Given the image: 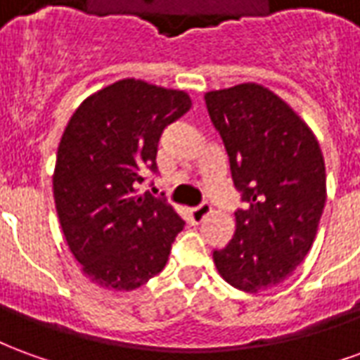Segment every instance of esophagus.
<instances>
[{"instance_id":"34e87169","label":"esophagus","mask_w":360,"mask_h":360,"mask_svg":"<svg viewBox=\"0 0 360 360\" xmlns=\"http://www.w3.org/2000/svg\"><path fill=\"white\" fill-rule=\"evenodd\" d=\"M210 204H200V206H196V208H193V210L188 212V218H191V221H193V224H200V221H202L204 218H206V216H208V214H210Z\"/></svg>"}]
</instances>
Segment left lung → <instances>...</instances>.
Returning <instances> with one entry per match:
<instances>
[{"label":"left lung","instance_id":"obj_1","mask_svg":"<svg viewBox=\"0 0 360 360\" xmlns=\"http://www.w3.org/2000/svg\"><path fill=\"white\" fill-rule=\"evenodd\" d=\"M204 100L247 204L235 212L233 239L214 250V264L235 289L260 293L293 276L314 243L324 156L301 115L262 84L210 90Z\"/></svg>","mask_w":360,"mask_h":360}]
</instances>
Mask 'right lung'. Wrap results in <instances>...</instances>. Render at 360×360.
<instances>
[{
	"instance_id": "add662e5",
	"label": "right lung",
	"mask_w": 360,
	"mask_h": 360,
	"mask_svg": "<svg viewBox=\"0 0 360 360\" xmlns=\"http://www.w3.org/2000/svg\"><path fill=\"white\" fill-rule=\"evenodd\" d=\"M185 90L123 79L90 94L59 141L53 200L71 255L108 291H134L164 270L185 221L169 204L139 193L156 172L165 127L191 110Z\"/></svg>"
}]
</instances>
